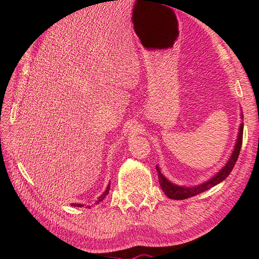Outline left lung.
<instances>
[{
	"label": "left lung",
	"instance_id": "8db88e82",
	"mask_svg": "<svg viewBox=\"0 0 259 259\" xmlns=\"http://www.w3.org/2000/svg\"><path fill=\"white\" fill-rule=\"evenodd\" d=\"M241 117H243V114H241ZM242 138H243V123H241V125H240L237 143H236V146H234L233 152L230 156V159L228 160V162L226 163V165L221 170H219L215 176H213L210 179H208L207 182L203 183L199 186L182 187V186H178V185L170 183L169 180H167L165 177L163 176L159 166H156V171H158V177H159V183H160V186L162 188L163 192L165 193L169 199L184 200V199H188L190 197H194V195H197L201 192H204V191L210 189L211 187H214V186L218 185L219 183H222L223 180H225L227 177H228V175L231 173V170L233 169L234 165H236V162L238 160V156H239V153H240V150H241Z\"/></svg>",
	"mask_w": 259,
	"mask_h": 259
}]
</instances>
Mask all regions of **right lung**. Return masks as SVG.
I'll return each mask as SVG.
<instances>
[{"mask_svg": "<svg viewBox=\"0 0 259 259\" xmlns=\"http://www.w3.org/2000/svg\"><path fill=\"white\" fill-rule=\"evenodd\" d=\"M109 190H110V184L108 185L107 189L104 191V193H103V194H100V197L98 198V200H97L95 203H94V204H99V203L103 202V201L106 199L107 194L109 193ZM71 206H76V207H83V206H84V204H80V203H72Z\"/></svg>", "mask_w": 259, "mask_h": 259, "instance_id": "add662e5", "label": "right lung"}]
</instances>
